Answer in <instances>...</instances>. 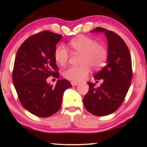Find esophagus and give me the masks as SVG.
<instances>
[{
  "label": "esophagus",
  "instance_id": "1",
  "mask_svg": "<svg viewBox=\"0 0 147 147\" xmlns=\"http://www.w3.org/2000/svg\"><path fill=\"white\" fill-rule=\"evenodd\" d=\"M71 85H72V86H78V84H78V82H71Z\"/></svg>",
  "mask_w": 147,
  "mask_h": 147
}]
</instances>
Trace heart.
I'll return each mask as SVG.
<instances>
[{
	"instance_id": "1",
	"label": "heart",
	"mask_w": 147,
	"mask_h": 147,
	"mask_svg": "<svg viewBox=\"0 0 147 147\" xmlns=\"http://www.w3.org/2000/svg\"><path fill=\"white\" fill-rule=\"evenodd\" d=\"M72 51L81 53L79 66H71L64 70L63 76L73 82H81L87 77L90 67L98 69L105 65L108 57V50L104 45L97 43L93 38L79 36L69 42ZM69 52L65 46L59 44L54 51V58L57 64L65 65L69 59Z\"/></svg>"
}]
</instances>
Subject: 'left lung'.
<instances>
[{"label": "left lung", "instance_id": "8db88e82", "mask_svg": "<svg viewBox=\"0 0 147 147\" xmlns=\"http://www.w3.org/2000/svg\"><path fill=\"white\" fill-rule=\"evenodd\" d=\"M92 32H102L108 40L106 66L94 76L103 80L100 87L88 82L89 90L83 102L86 109L98 116L113 113L120 107L128 91L132 78V61L129 49L124 40L114 32L97 27Z\"/></svg>", "mask_w": 147, "mask_h": 147}]
</instances>
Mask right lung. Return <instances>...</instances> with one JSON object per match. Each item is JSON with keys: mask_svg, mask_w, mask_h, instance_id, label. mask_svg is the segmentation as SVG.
Instances as JSON below:
<instances>
[{"mask_svg": "<svg viewBox=\"0 0 147 147\" xmlns=\"http://www.w3.org/2000/svg\"><path fill=\"white\" fill-rule=\"evenodd\" d=\"M61 38L49 31L40 32L26 39L16 55L13 82L18 97L26 110L39 117L56 113L64 92L71 86L64 79L58 80L54 86L47 82L50 76H59L54 51Z\"/></svg>", "mask_w": 147, "mask_h": 147, "instance_id": "add662e5", "label": "right lung"}]
</instances>
